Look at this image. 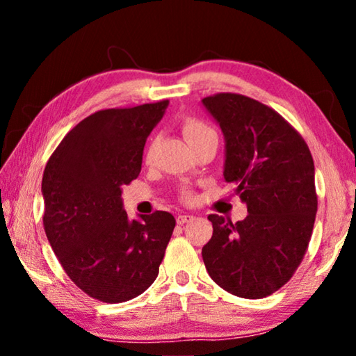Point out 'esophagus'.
I'll return each mask as SVG.
<instances>
[{"label":"esophagus","mask_w":356,"mask_h":356,"mask_svg":"<svg viewBox=\"0 0 356 356\" xmlns=\"http://www.w3.org/2000/svg\"><path fill=\"white\" fill-rule=\"evenodd\" d=\"M193 218H195V216H193V215H190V213H184V215H177L176 221H177V225H185V222L191 221Z\"/></svg>","instance_id":"esophagus-1"}]
</instances>
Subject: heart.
I'll use <instances>...</instances> for the list:
<instances>
[{
    "label": "heart",
    "mask_w": 356,
    "mask_h": 356,
    "mask_svg": "<svg viewBox=\"0 0 356 356\" xmlns=\"http://www.w3.org/2000/svg\"><path fill=\"white\" fill-rule=\"evenodd\" d=\"M182 131H184V136L186 138V141H188V143H193V141L200 140V138L215 134V130L212 127H209L207 124L202 122V120H197V119H193V118H188V119L184 120ZM152 154H154V149L147 147L146 152H144V161H146V163H150V160H152ZM193 197H195V196H193V193L190 190H186V188L182 190V200L185 202L193 201Z\"/></svg>",
    "instance_id": "heart-1"
}]
</instances>
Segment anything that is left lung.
I'll return each mask as SVG.
<instances>
[{
  "instance_id": "left-lung-1",
  "label": "left lung",
  "mask_w": 356,
  "mask_h": 356,
  "mask_svg": "<svg viewBox=\"0 0 356 356\" xmlns=\"http://www.w3.org/2000/svg\"><path fill=\"white\" fill-rule=\"evenodd\" d=\"M226 140L225 179L248 215L232 222L209 215L202 246L216 284L242 298H264L292 278L308 250L317 212L314 161L308 144L272 108L242 94L202 99Z\"/></svg>"
}]
</instances>
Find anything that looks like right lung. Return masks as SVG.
I'll return each mask as SVG.
<instances>
[{
	"mask_svg": "<svg viewBox=\"0 0 356 356\" xmlns=\"http://www.w3.org/2000/svg\"><path fill=\"white\" fill-rule=\"evenodd\" d=\"M170 100L100 110L63 138L42 177L44 229L69 278L105 303L155 281L176 220L155 210L129 220L122 186L140 176L144 144Z\"/></svg>",
	"mask_w": 356,
	"mask_h": 356,
	"instance_id": "right-lung-1",
	"label": "right lung"
}]
</instances>
